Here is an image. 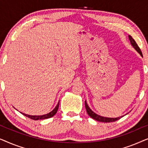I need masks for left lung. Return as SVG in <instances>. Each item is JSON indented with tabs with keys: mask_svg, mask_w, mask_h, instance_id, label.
Returning a JSON list of instances; mask_svg holds the SVG:
<instances>
[{
	"mask_svg": "<svg viewBox=\"0 0 148 148\" xmlns=\"http://www.w3.org/2000/svg\"><path fill=\"white\" fill-rule=\"evenodd\" d=\"M129 39L130 40V42L131 44V45L133 46V47L135 48V50H137V52H139V54L141 56H143L142 55V52H141L140 48L137 45L136 42L134 40V39L131 37V36H129ZM85 106H86V110H87V112H88V114L89 116L90 117H92V119H94V120H96L98 121H100V122H104V123H110V122H114V121H116L117 120H119V119H121V117H123V116H119V117H117V118H108V117H104V116H100V115L96 114V113L93 112V111L91 110L90 107L88 106V104H87L86 102V100L85 101Z\"/></svg>",
	"mask_w": 148,
	"mask_h": 148,
	"instance_id": "1",
	"label": "left lung"
}]
</instances>
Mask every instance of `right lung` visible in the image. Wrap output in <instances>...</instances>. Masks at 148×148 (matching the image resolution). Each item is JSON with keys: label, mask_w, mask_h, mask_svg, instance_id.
<instances>
[{"label": "right lung", "mask_w": 148, "mask_h": 148, "mask_svg": "<svg viewBox=\"0 0 148 148\" xmlns=\"http://www.w3.org/2000/svg\"><path fill=\"white\" fill-rule=\"evenodd\" d=\"M58 106H59V102H58L57 105H56V106L55 108H54L53 110H52L51 112L48 113V114H44V115H40V116H33V115H29V114H24L23 112H21L22 114L25 115V116L28 117V118L31 119H33V120H43V119H49V118H51L54 116V114H56V112H57V110L58 109Z\"/></svg>", "instance_id": "add662e5"}]
</instances>
